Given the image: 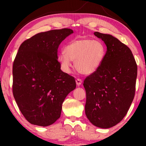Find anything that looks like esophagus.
Segmentation results:
<instances>
[{
    "label": "esophagus",
    "instance_id": "obj_1",
    "mask_svg": "<svg viewBox=\"0 0 146 146\" xmlns=\"http://www.w3.org/2000/svg\"><path fill=\"white\" fill-rule=\"evenodd\" d=\"M82 80H81V79H80V78H76V84L78 86H80L81 84H82Z\"/></svg>",
    "mask_w": 146,
    "mask_h": 146
}]
</instances>
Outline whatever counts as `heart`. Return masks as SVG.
Returning <instances> with one entry per match:
<instances>
[{"mask_svg":"<svg viewBox=\"0 0 146 146\" xmlns=\"http://www.w3.org/2000/svg\"><path fill=\"white\" fill-rule=\"evenodd\" d=\"M64 52L58 54L61 68L71 72L72 60L79 73L90 75L97 71L105 60L107 49L102 42L86 38H76L64 47Z\"/></svg>","mask_w":146,"mask_h":146,"instance_id":"1","label":"heart"}]
</instances>
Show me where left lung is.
<instances>
[{
	"instance_id": "8db88e82",
	"label": "left lung",
	"mask_w": 146,
	"mask_h": 146,
	"mask_svg": "<svg viewBox=\"0 0 146 146\" xmlns=\"http://www.w3.org/2000/svg\"><path fill=\"white\" fill-rule=\"evenodd\" d=\"M94 35L107 46L105 60L97 71L84 81L86 92L85 113L100 128L111 127L129 110L135 93L137 65L131 49L109 34Z\"/></svg>"
}]
</instances>
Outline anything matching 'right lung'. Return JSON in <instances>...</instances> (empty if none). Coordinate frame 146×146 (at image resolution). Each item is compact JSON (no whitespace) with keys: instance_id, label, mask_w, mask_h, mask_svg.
Returning a JSON list of instances; mask_svg holds the SVG:
<instances>
[{"instance_id":"obj_1","label":"right lung","mask_w":146,"mask_h":146,"mask_svg":"<svg viewBox=\"0 0 146 146\" xmlns=\"http://www.w3.org/2000/svg\"><path fill=\"white\" fill-rule=\"evenodd\" d=\"M71 29L35 35L20 46L13 65V94L32 124L48 126L60 117L64 99L76 88L75 78L60 70L57 50Z\"/></svg>"}]
</instances>
